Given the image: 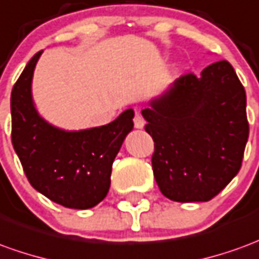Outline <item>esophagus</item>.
Segmentation results:
<instances>
[{"instance_id":"esophagus-1","label":"esophagus","mask_w":259,"mask_h":259,"mask_svg":"<svg viewBox=\"0 0 259 259\" xmlns=\"http://www.w3.org/2000/svg\"><path fill=\"white\" fill-rule=\"evenodd\" d=\"M133 122H135L136 129H143V127H144V123H146V122H144V119H143V116L139 113V112H136Z\"/></svg>"}]
</instances>
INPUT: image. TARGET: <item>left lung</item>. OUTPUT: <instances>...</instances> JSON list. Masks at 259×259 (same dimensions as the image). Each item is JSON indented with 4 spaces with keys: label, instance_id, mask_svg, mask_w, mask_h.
Wrapping results in <instances>:
<instances>
[{
    "label": "left lung",
    "instance_id": "left-lung-1",
    "mask_svg": "<svg viewBox=\"0 0 259 259\" xmlns=\"http://www.w3.org/2000/svg\"><path fill=\"white\" fill-rule=\"evenodd\" d=\"M143 109L153 172L175 202H207L236 177L248 140L245 90L229 61L177 78Z\"/></svg>",
    "mask_w": 259,
    "mask_h": 259
}]
</instances>
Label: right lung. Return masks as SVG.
I'll return each mask as SVG.
<instances>
[{
    "label": "right lung",
    "instance_id": "1",
    "mask_svg": "<svg viewBox=\"0 0 259 259\" xmlns=\"http://www.w3.org/2000/svg\"><path fill=\"white\" fill-rule=\"evenodd\" d=\"M43 50L36 53L11 94L12 144L30 185L70 209H90L104 200L111 186L112 164L133 129V109L105 126L64 130L39 115L32 79Z\"/></svg>",
    "mask_w": 259,
    "mask_h": 259
}]
</instances>
